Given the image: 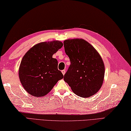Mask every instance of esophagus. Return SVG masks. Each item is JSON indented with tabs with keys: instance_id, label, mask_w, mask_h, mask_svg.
Returning <instances> with one entry per match:
<instances>
[{
	"instance_id": "esophagus-1",
	"label": "esophagus",
	"mask_w": 131,
	"mask_h": 131,
	"mask_svg": "<svg viewBox=\"0 0 131 131\" xmlns=\"http://www.w3.org/2000/svg\"><path fill=\"white\" fill-rule=\"evenodd\" d=\"M62 73H63V75H64L65 73H66V71H65V70H62Z\"/></svg>"
}]
</instances>
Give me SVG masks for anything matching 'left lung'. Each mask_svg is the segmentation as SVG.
<instances>
[{
  "mask_svg": "<svg viewBox=\"0 0 131 131\" xmlns=\"http://www.w3.org/2000/svg\"><path fill=\"white\" fill-rule=\"evenodd\" d=\"M63 43L71 63L64 80L78 96L91 97L103 84L105 67L102 58L97 50L84 39H69Z\"/></svg>",
  "mask_w": 131,
  "mask_h": 131,
  "instance_id": "8db88e82",
  "label": "left lung"
}]
</instances>
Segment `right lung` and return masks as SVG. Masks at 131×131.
<instances>
[{"instance_id":"add662e5","label":"right lung","mask_w":131,"mask_h":131,"mask_svg":"<svg viewBox=\"0 0 131 131\" xmlns=\"http://www.w3.org/2000/svg\"><path fill=\"white\" fill-rule=\"evenodd\" d=\"M59 40L39 43L29 50L19 68L20 81L29 94L36 97L47 95L63 75L53 55L63 47Z\"/></svg>"}]
</instances>
